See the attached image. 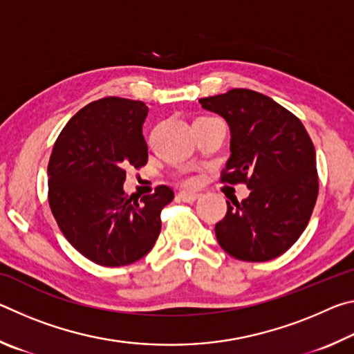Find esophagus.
I'll use <instances>...</instances> for the list:
<instances>
[{
  "label": "esophagus",
  "mask_w": 354,
  "mask_h": 354,
  "mask_svg": "<svg viewBox=\"0 0 354 354\" xmlns=\"http://www.w3.org/2000/svg\"><path fill=\"white\" fill-rule=\"evenodd\" d=\"M200 194H196V192H187V190H181L178 194V198L183 200L185 203H194L196 198H198Z\"/></svg>",
  "instance_id": "esophagus-1"
}]
</instances>
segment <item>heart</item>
I'll list each match as a JSON object with an SVG mask.
<instances>
[{
  "instance_id": "heart-1",
  "label": "heart",
  "mask_w": 354,
  "mask_h": 354,
  "mask_svg": "<svg viewBox=\"0 0 354 354\" xmlns=\"http://www.w3.org/2000/svg\"><path fill=\"white\" fill-rule=\"evenodd\" d=\"M183 181L185 184H192V183H194V178H183Z\"/></svg>"
}]
</instances>
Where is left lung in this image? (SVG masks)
Masks as SVG:
<instances>
[{
	"mask_svg": "<svg viewBox=\"0 0 354 354\" xmlns=\"http://www.w3.org/2000/svg\"><path fill=\"white\" fill-rule=\"evenodd\" d=\"M200 104L231 129L221 183L250 189L245 200L226 201L225 218L215 225L220 247L239 261L274 259L298 241L313 215L319 195L314 143L298 117L259 92L232 88Z\"/></svg>",
	"mask_w": 354,
	"mask_h": 354,
	"instance_id": "8db88e82",
	"label": "left lung"
}]
</instances>
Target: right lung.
I'll return each mask as SVG.
<instances>
[{"mask_svg": "<svg viewBox=\"0 0 354 354\" xmlns=\"http://www.w3.org/2000/svg\"><path fill=\"white\" fill-rule=\"evenodd\" d=\"M148 107L106 97L70 118L48 162V201L65 239L104 267L129 266L154 247L173 190L158 185L140 201L123 190L127 169L148 160L142 134Z\"/></svg>", "mask_w": 354, "mask_h": 354, "instance_id": "right-lung-1", "label": "right lung"}]
</instances>
